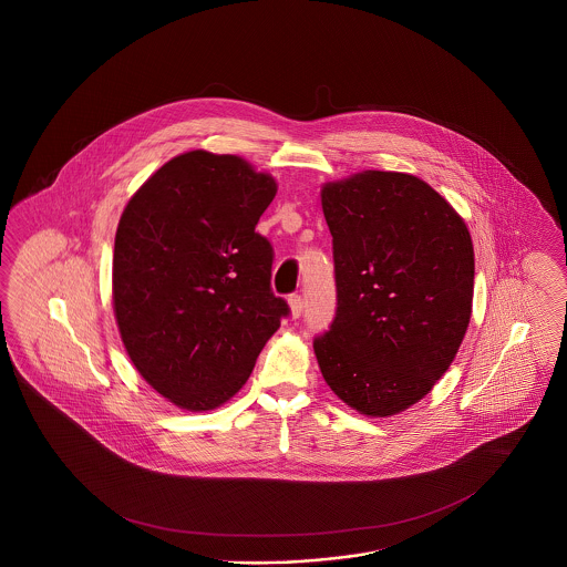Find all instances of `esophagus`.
I'll use <instances>...</instances> for the list:
<instances>
[{
  "label": "esophagus",
  "instance_id": "esophagus-1",
  "mask_svg": "<svg viewBox=\"0 0 567 567\" xmlns=\"http://www.w3.org/2000/svg\"><path fill=\"white\" fill-rule=\"evenodd\" d=\"M289 309H291V318H299L303 313V299L299 295L289 297Z\"/></svg>",
  "mask_w": 567,
  "mask_h": 567
}]
</instances>
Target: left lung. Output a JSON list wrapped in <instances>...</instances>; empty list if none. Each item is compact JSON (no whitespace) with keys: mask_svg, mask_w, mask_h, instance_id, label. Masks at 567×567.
Masks as SVG:
<instances>
[{"mask_svg":"<svg viewBox=\"0 0 567 567\" xmlns=\"http://www.w3.org/2000/svg\"><path fill=\"white\" fill-rule=\"evenodd\" d=\"M337 318L313 353L330 391L368 417L429 395L472 318L474 245L441 193L405 172L363 171L322 185Z\"/></svg>","mask_w":567,"mask_h":567,"instance_id":"8db88e82","label":"left lung"}]
</instances>
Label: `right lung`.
Listing matches in <instances>:
<instances>
[{
    "instance_id": "add662e5",
    "label": "right lung",
    "mask_w": 567,
    "mask_h": 567,
    "mask_svg": "<svg viewBox=\"0 0 567 567\" xmlns=\"http://www.w3.org/2000/svg\"><path fill=\"white\" fill-rule=\"evenodd\" d=\"M276 178L239 155L168 159L122 212L112 303L122 344L155 393L212 412L239 393L289 313L256 233Z\"/></svg>"
}]
</instances>
